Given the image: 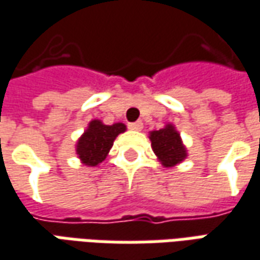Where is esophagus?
I'll return each mask as SVG.
<instances>
[{"mask_svg": "<svg viewBox=\"0 0 260 260\" xmlns=\"http://www.w3.org/2000/svg\"><path fill=\"white\" fill-rule=\"evenodd\" d=\"M128 126H129V129L132 131H142L143 124L142 121H136V122H132V124L128 125Z\"/></svg>", "mask_w": 260, "mask_h": 260, "instance_id": "1", "label": "esophagus"}]
</instances>
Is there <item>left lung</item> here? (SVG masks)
Returning a JSON list of instances; mask_svg holds the SVG:
<instances>
[{
  "instance_id": "1",
  "label": "left lung",
  "mask_w": 260,
  "mask_h": 260,
  "mask_svg": "<svg viewBox=\"0 0 260 260\" xmlns=\"http://www.w3.org/2000/svg\"><path fill=\"white\" fill-rule=\"evenodd\" d=\"M149 139L155 155L165 168H174L188 156L180 134L173 124H166L159 131H150Z\"/></svg>"
}]
</instances>
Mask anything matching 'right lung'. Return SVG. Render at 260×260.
<instances>
[{"label":"right lung","instance_id":"add662e5","mask_svg":"<svg viewBox=\"0 0 260 260\" xmlns=\"http://www.w3.org/2000/svg\"><path fill=\"white\" fill-rule=\"evenodd\" d=\"M125 131L126 125L122 122L105 125L100 119H92L88 122L83 135L77 139L76 155L83 165L95 168L110 153L115 138Z\"/></svg>","mask_w":260,"mask_h":260}]
</instances>
